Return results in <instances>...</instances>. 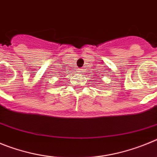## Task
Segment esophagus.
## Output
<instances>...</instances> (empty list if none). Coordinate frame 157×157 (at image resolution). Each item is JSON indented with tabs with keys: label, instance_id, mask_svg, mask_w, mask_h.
Returning <instances> with one entry per match:
<instances>
[{
	"label": "esophagus",
	"instance_id": "esophagus-1",
	"mask_svg": "<svg viewBox=\"0 0 157 157\" xmlns=\"http://www.w3.org/2000/svg\"><path fill=\"white\" fill-rule=\"evenodd\" d=\"M82 71V69H79V71H78V72H81Z\"/></svg>",
	"mask_w": 157,
	"mask_h": 157
}]
</instances>
